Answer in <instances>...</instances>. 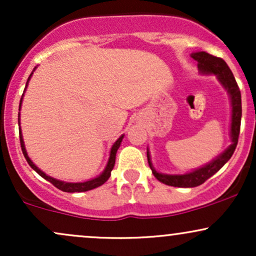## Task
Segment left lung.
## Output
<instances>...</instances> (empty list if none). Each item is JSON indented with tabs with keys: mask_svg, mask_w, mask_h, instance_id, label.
Masks as SVG:
<instances>
[{
	"mask_svg": "<svg viewBox=\"0 0 256 256\" xmlns=\"http://www.w3.org/2000/svg\"><path fill=\"white\" fill-rule=\"evenodd\" d=\"M194 60L198 61V67L202 74H216L218 77V80L222 83V86L228 90V95L231 98V142L232 144L228 146L226 150L220 154L218 158H214L210 164L204 165V167L195 170V171L185 173V174H164L155 171V168L152 165L150 154L146 152L148 156V164L150 166L152 174L158 180L166 185L178 188H194L204 184L208 178L212 177L216 172L222 168V166L230 160V158L234 154L236 149L237 143H238L240 128V118H242V100H240V91L238 85H237L236 79L232 74L230 67L228 64L222 60V58L213 56L206 52H198L192 54Z\"/></svg>",
	"mask_w": 256,
	"mask_h": 256,
	"instance_id": "1",
	"label": "left lung"
}]
</instances>
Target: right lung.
Listing matches in <instances>:
<instances>
[{"label": "right lung", "instance_id": "1", "mask_svg": "<svg viewBox=\"0 0 256 256\" xmlns=\"http://www.w3.org/2000/svg\"><path fill=\"white\" fill-rule=\"evenodd\" d=\"M34 73V72H32ZM32 73L30 74V77L28 79V80H30ZM28 83H26V86H28ZM22 100H20V104H19V110H20V107H22ZM20 116V114H19ZM19 122H20V118H19ZM19 134H20V146H22V154H24V156L26 158V161L28 162V165L31 166L32 170H34L40 176V177H43L44 179H46L48 182H50V183L54 185V186H56L58 189L62 190L64 192H88V190H91V189H95V188L98 186H101L102 184H104L108 180V178L110 177V172L112 170H113L114 167V164H116V152H118L119 146H120V143H122V138H124V134L122 136H120L118 138V140H116V143H114L113 146H112L110 149V158H108V162H107V166H106L104 171L101 173V174L98 176V177L94 178V179H90V180H86V182H83V183H66V182H62V180H58V179H55L52 177H49V176H46V173L43 171H40L38 167L34 165V162L31 161V158H28V152H26V149H25V144H24V140H22V128H19Z\"/></svg>", "mask_w": 256, "mask_h": 256}]
</instances>
